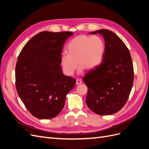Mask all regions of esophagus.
I'll return each instance as SVG.
<instances>
[{
	"mask_svg": "<svg viewBox=\"0 0 149 149\" xmlns=\"http://www.w3.org/2000/svg\"><path fill=\"white\" fill-rule=\"evenodd\" d=\"M82 83V81H81V79H76V85H78V84H81Z\"/></svg>",
	"mask_w": 149,
	"mask_h": 149,
	"instance_id": "obj_1",
	"label": "esophagus"
}]
</instances>
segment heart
I'll return each mask as SVG.
<instances>
[{
  "mask_svg": "<svg viewBox=\"0 0 149 149\" xmlns=\"http://www.w3.org/2000/svg\"><path fill=\"white\" fill-rule=\"evenodd\" d=\"M66 49L67 53L62 55L60 63L65 74L71 76L77 67V63L79 73L85 69L93 70L100 66L104 57L106 46L100 36L82 34L72 39Z\"/></svg>",
  "mask_w": 149,
  "mask_h": 149,
  "instance_id": "obj_1",
  "label": "heart"
}]
</instances>
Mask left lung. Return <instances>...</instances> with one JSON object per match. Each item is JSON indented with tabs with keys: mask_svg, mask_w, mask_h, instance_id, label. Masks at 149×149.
<instances>
[{
	"mask_svg": "<svg viewBox=\"0 0 149 149\" xmlns=\"http://www.w3.org/2000/svg\"><path fill=\"white\" fill-rule=\"evenodd\" d=\"M100 33L105 41L106 50L102 63L89 71L83 78L89 88L86 102L99 115H111L124 107L134 82L131 56L118 35L107 29L89 34Z\"/></svg>",
	"mask_w": 149,
	"mask_h": 149,
	"instance_id": "8db88e82",
	"label": "left lung"
}]
</instances>
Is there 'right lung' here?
<instances>
[{"mask_svg": "<svg viewBox=\"0 0 149 149\" xmlns=\"http://www.w3.org/2000/svg\"><path fill=\"white\" fill-rule=\"evenodd\" d=\"M71 31H43L26 43L18 57L15 85L26 109L35 118H55L63 108L66 96L76 80L63 74L60 60Z\"/></svg>", "mask_w": 149, "mask_h": 149, "instance_id": "obj_1", "label": "right lung"}]
</instances>
